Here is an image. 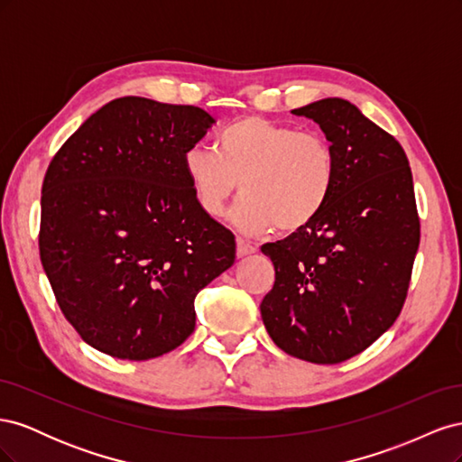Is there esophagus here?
<instances>
[{
    "mask_svg": "<svg viewBox=\"0 0 462 462\" xmlns=\"http://www.w3.org/2000/svg\"><path fill=\"white\" fill-rule=\"evenodd\" d=\"M253 253H256V246L243 239V236H236V256H248Z\"/></svg>",
    "mask_w": 462,
    "mask_h": 462,
    "instance_id": "esophagus-1",
    "label": "esophagus"
}]
</instances>
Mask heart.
<instances>
[{
	"label": "heart",
	"mask_w": 462,
	"mask_h": 462,
	"mask_svg": "<svg viewBox=\"0 0 462 462\" xmlns=\"http://www.w3.org/2000/svg\"><path fill=\"white\" fill-rule=\"evenodd\" d=\"M183 165L208 216H219L241 187L245 197L231 219L245 233L306 229L324 212L337 180V158L328 136L260 116L227 125L217 150L192 144Z\"/></svg>",
	"instance_id": "obj_1"
}]
</instances>
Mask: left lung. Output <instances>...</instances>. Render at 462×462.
Returning <instances> with one entry per match:
<instances>
[{
	"instance_id": "obj_1",
	"label": "left lung",
	"mask_w": 462,
	"mask_h": 462,
	"mask_svg": "<svg viewBox=\"0 0 462 462\" xmlns=\"http://www.w3.org/2000/svg\"><path fill=\"white\" fill-rule=\"evenodd\" d=\"M292 114L324 131L337 180L309 227L262 245L275 283L260 312L282 351L337 365L395 324L420 245V217L407 153L356 106L326 97Z\"/></svg>"
}]
</instances>
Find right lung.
<instances>
[{
	"label": "right lung",
	"mask_w": 462,
	"mask_h": 462,
	"mask_svg": "<svg viewBox=\"0 0 462 462\" xmlns=\"http://www.w3.org/2000/svg\"><path fill=\"white\" fill-rule=\"evenodd\" d=\"M212 123L200 107L125 96L50 162L40 260L63 316L97 351H173L197 326L199 291L233 265L235 236L199 206L183 165Z\"/></svg>",
	"instance_id": "right-lung-1"
}]
</instances>
